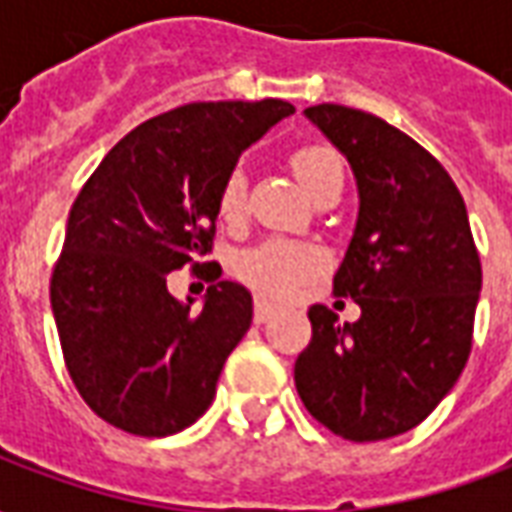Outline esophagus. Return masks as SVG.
<instances>
[{"instance_id": "34e87169", "label": "esophagus", "mask_w": 512, "mask_h": 512, "mask_svg": "<svg viewBox=\"0 0 512 512\" xmlns=\"http://www.w3.org/2000/svg\"><path fill=\"white\" fill-rule=\"evenodd\" d=\"M274 312H277V304H271L266 299H255V321L257 323H266L274 318Z\"/></svg>"}]
</instances>
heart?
Returning a JSON list of instances; mask_svg holds the SVG:
<instances>
[{"label": "heart", "mask_w": 512, "mask_h": 512, "mask_svg": "<svg viewBox=\"0 0 512 512\" xmlns=\"http://www.w3.org/2000/svg\"><path fill=\"white\" fill-rule=\"evenodd\" d=\"M290 167L301 180V186L315 197L323 186L343 180V161L329 145H299L290 153ZM246 205V180L241 169H233L219 191V219L235 224L241 219ZM323 268V252L307 241L271 238L255 249H249L238 260V274L249 288L263 296H288L299 288L304 279L318 274Z\"/></svg>", "instance_id": "heart-1"}]
</instances>
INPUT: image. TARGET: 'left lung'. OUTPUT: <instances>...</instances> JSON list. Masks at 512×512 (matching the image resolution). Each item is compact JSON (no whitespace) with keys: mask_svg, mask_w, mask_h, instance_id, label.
Segmentation results:
<instances>
[{"mask_svg":"<svg viewBox=\"0 0 512 512\" xmlns=\"http://www.w3.org/2000/svg\"><path fill=\"white\" fill-rule=\"evenodd\" d=\"M348 158L359 219L334 296L312 304V340L296 359V389L312 417L348 441L417 428L450 392L472 351L483 268L458 186L428 150L381 117L351 106L304 109Z\"/></svg>","mask_w":512,"mask_h":512,"instance_id":"left-lung-1","label":"left lung"}]
</instances>
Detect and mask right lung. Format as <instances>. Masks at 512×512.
<instances>
[{
    "instance_id": "add662e5",
    "label": "right lung",
    "mask_w": 512,
    "mask_h": 512,
    "mask_svg": "<svg viewBox=\"0 0 512 512\" xmlns=\"http://www.w3.org/2000/svg\"><path fill=\"white\" fill-rule=\"evenodd\" d=\"M293 112L279 98L169 109L123 136L79 191L51 274V312L73 384L109 425L172 436L211 406L252 323V296L222 279L191 311L166 277L211 252L219 191L241 150ZM195 265L222 277L219 263Z\"/></svg>"
}]
</instances>
